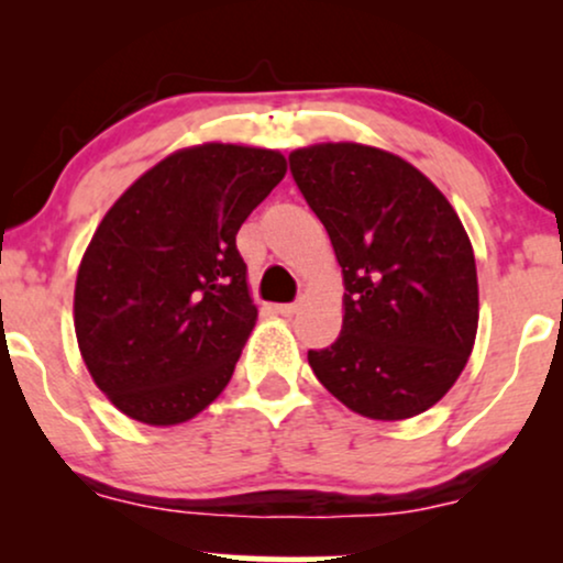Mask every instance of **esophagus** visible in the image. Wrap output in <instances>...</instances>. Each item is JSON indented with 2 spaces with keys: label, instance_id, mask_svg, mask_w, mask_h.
Returning <instances> with one entry per match:
<instances>
[{
  "label": "esophagus",
  "instance_id": "obj_1",
  "mask_svg": "<svg viewBox=\"0 0 563 563\" xmlns=\"http://www.w3.org/2000/svg\"><path fill=\"white\" fill-rule=\"evenodd\" d=\"M296 309H299V303H296V301H290V303H277V312L286 314V318H290V314H294Z\"/></svg>",
  "mask_w": 563,
  "mask_h": 563
}]
</instances>
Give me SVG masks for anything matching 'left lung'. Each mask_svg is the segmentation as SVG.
Listing matches in <instances>:
<instances>
[{
  "instance_id": "8db88e82",
  "label": "left lung",
  "mask_w": 563,
  "mask_h": 563,
  "mask_svg": "<svg viewBox=\"0 0 563 563\" xmlns=\"http://www.w3.org/2000/svg\"><path fill=\"white\" fill-rule=\"evenodd\" d=\"M344 273V325L309 349L314 376L349 410L402 421L448 394L474 349L479 286L450 200L378 147L328 142L288 156Z\"/></svg>"
}]
</instances>
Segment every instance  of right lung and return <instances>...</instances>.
<instances>
[{
	"instance_id": "right-lung-1",
	"label": "right lung",
	"mask_w": 563,
	"mask_h": 563,
	"mask_svg": "<svg viewBox=\"0 0 563 563\" xmlns=\"http://www.w3.org/2000/svg\"><path fill=\"white\" fill-rule=\"evenodd\" d=\"M283 177L277 151L209 142L161 161L102 217L74 325L95 384L124 416L190 421L230 384L256 322L235 235Z\"/></svg>"
}]
</instances>
